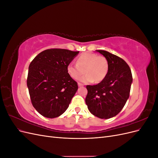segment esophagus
<instances>
[{
  "label": "esophagus",
  "mask_w": 158,
  "mask_h": 158,
  "mask_svg": "<svg viewBox=\"0 0 158 158\" xmlns=\"http://www.w3.org/2000/svg\"><path fill=\"white\" fill-rule=\"evenodd\" d=\"M78 87H82V86H83V84H81V83H78Z\"/></svg>",
  "instance_id": "1"
}]
</instances>
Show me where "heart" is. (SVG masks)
Instances as JSON below:
<instances>
[{
    "label": "heart",
    "mask_w": 158,
    "mask_h": 158,
    "mask_svg": "<svg viewBox=\"0 0 158 158\" xmlns=\"http://www.w3.org/2000/svg\"><path fill=\"white\" fill-rule=\"evenodd\" d=\"M109 70V63L103 56L85 52L77 59V63H70L67 66V73L74 80H78L85 72V74L80 78L84 83L94 82L99 83L106 77Z\"/></svg>",
    "instance_id": "heart-1"
}]
</instances>
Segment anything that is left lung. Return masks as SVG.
<instances>
[{"label": "left lung", "instance_id": "obj_1", "mask_svg": "<svg viewBox=\"0 0 158 158\" xmlns=\"http://www.w3.org/2000/svg\"><path fill=\"white\" fill-rule=\"evenodd\" d=\"M95 51L107 59L109 70L101 82L87 85L85 103L94 116L107 119L116 116L125 106L130 95L132 76L130 67L120 57L106 51Z\"/></svg>", "mask_w": 158, "mask_h": 158}]
</instances>
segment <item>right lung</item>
Here are the masks:
<instances>
[{
    "mask_svg": "<svg viewBox=\"0 0 158 158\" xmlns=\"http://www.w3.org/2000/svg\"><path fill=\"white\" fill-rule=\"evenodd\" d=\"M78 53L67 49H47L31 61L27 85L33 106L41 115L55 118L68 109L78 84L69 75L67 66Z\"/></svg>",
    "mask_w": 158,
    "mask_h": 158,
    "instance_id": "1",
    "label": "right lung"
}]
</instances>
